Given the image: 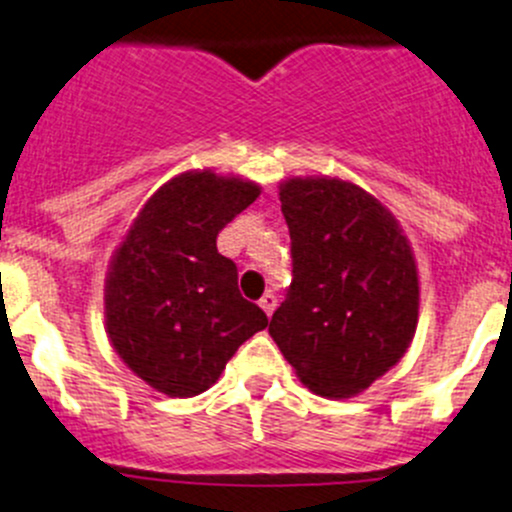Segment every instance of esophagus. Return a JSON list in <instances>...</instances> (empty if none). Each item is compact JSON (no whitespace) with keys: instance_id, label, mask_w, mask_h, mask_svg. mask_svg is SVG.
I'll use <instances>...</instances> for the list:
<instances>
[{"instance_id":"1","label":"esophagus","mask_w":512,"mask_h":512,"mask_svg":"<svg viewBox=\"0 0 512 512\" xmlns=\"http://www.w3.org/2000/svg\"><path fill=\"white\" fill-rule=\"evenodd\" d=\"M260 307L265 309V314H267V317H270V314L275 312V307H277V297H275V294H272V292H265V294H262Z\"/></svg>"}]
</instances>
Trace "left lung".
I'll return each mask as SVG.
<instances>
[{
  "label": "left lung",
  "instance_id": "obj_1",
  "mask_svg": "<svg viewBox=\"0 0 512 512\" xmlns=\"http://www.w3.org/2000/svg\"><path fill=\"white\" fill-rule=\"evenodd\" d=\"M280 200L292 285L272 314L270 337L309 391L349 399L414 339V252L394 215L349 180L289 178Z\"/></svg>",
  "mask_w": 512,
  "mask_h": 512
}]
</instances>
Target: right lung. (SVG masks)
Segmentation results:
<instances>
[{
  "mask_svg": "<svg viewBox=\"0 0 512 512\" xmlns=\"http://www.w3.org/2000/svg\"><path fill=\"white\" fill-rule=\"evenodd\" d=\"M252 180L188 170L146 200L108 267L106 332L128 369L165 396L203 394L267 314L237 289L218 232L252 205Z\"/></svg>",
  "mask_w": 512,
  "mask_h": 512,
  "instance_id": "right-lung-1",
  "label": "right lung"
}]
</instances>
